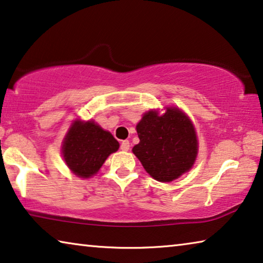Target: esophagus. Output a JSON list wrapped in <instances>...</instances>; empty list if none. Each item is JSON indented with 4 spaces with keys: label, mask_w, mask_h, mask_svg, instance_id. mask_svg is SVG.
I'll list each match as a JSON object with an SVG mask.
<instances>
[{
    "label": "esophagus",
    "mask_w": 263,
    "mask_h": 263,
    "mask_svg": "<svg viewBox=\"0 0 263 263\" xmlns=\"http://www.w3.org/2000/svg\"><path fill=\"white\" fill-rule=\"evenodd\" d=\"M120 149H122V151H128V149H130V141L123 140L122 144H120Z\"/></svg>",
    "instance_id": "34e87169"
}]
</instances>
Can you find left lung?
<instances>
[{
  "instance_id": "obj_1",
  "label": "left lung",
  "mask_w": 263,
  "mask_h": 263,
  "mask_svg": "<svg viewBox=\"0 0 263 263\" xmlns=\"http://www.w3.org/2000/svg\"><path fill=\"white\" fill-rule=\"evenodd\" d=\"M139 144L132 152L153 179L170 182L189 172L198 156V139L191 119L177 107L164 115L148 111L137 124Z\"/></svg>"
}]
</instances>
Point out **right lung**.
<instances>
[{
  "mask_svg": "<svg viewBox=\"0 0 263 263\" xmlns=\"http://www.w3.org/2000/svg\"><path fill=\"white\" fill-rule=\"evenodd\" d=\"M119 143L93 120H74L66 133L62 154L68 167L79 178L95 176Z\"/></svg>",
  "mask_w": 263,
  "mask_h": 263,
  "instance_id": "1",
  "label": "right lung"
}]
</instances>
